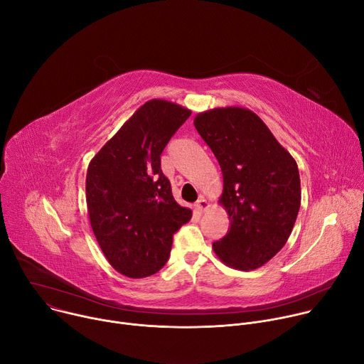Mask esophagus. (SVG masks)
Instances as JSON below:
<instances>
[{
    "instance_id": "esophagus-1",
    "label": "esophagus",
    "mask_w": 364,
    "mask_h": 364,
    "mask_svg": "<svg viewBox=\"0 0 364 364\" xmlns=\"http://www.w3.org/2000/svg\"><path fill=\"white\" fill-rule=\"evenodd\" d=\"M193 208L196 211H199V213H204V211H207L210 208V203L204 196H199V199L193 204Z\"/></svg>"
}]
</instances>
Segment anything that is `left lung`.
Instances as JSON below:
<instances>
[{"label": "left lung", "mask_w": 364, "mask_h": 364, "mask_svg": "<svg viewBox=\"0 0 364 364\" xmlns=\"http://www.w3.org/2000/svg\"><path fill=\"white\" fill-rule=\"evenodd\" d=\"M193 126L215 154L224 181L218 204L230 228L213 245L214 253L232 269L262 267L287 245L299 213L296 161L247 108L199 112Z\"/></svg>", "instance_id": "left-lung-1"}]
</instances>
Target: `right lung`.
Returning a JSON list of instances; mask_svg holds the SVG:
<instances>
[{
    "instance_id": "add662e5",
    "label": "right lung",
    "mask_w": 364,
    "mask_h": 364,
    "mask_svg": "<svg viewBox=\"0 0 364 364\" xmlns=\"http://www.w3.org/2000/svg\"><path fill=\"white\" fill-rule=\"evenodd\" d=\"M189 115L179 104L150 100L90 161V223L108 263L127 277L141 279L164 267L173 234L192 217L160 169L161 151Z\"/></svg>"
}]
</instances>
